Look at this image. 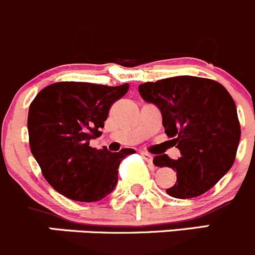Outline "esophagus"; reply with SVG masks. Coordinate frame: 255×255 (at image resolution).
Instances as JSON below:
<instances>
[{
  "label": "esophagus",
  "mask_w": 255,
  "mask_h": 255,
  "mask_svg": "<svg viewBox=\"0 0 255 255\" xmlns=\"http://www.w3.org/2000/svg\"><path fill=\"white\" fill-rule=\"evenodd\" d=\"M141 156H142L143 160L147 161V162H151V161H152V155L148 152H146V151H142V152H141Z\"/></svg>",
  "instance_id": "34e87169"
}]
</instances>
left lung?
<instances>
[{"mask_svg": "<svg viewBox=\"0 0 255 255\" xmlns=\"http://www.w3.org/2000/svg\"><path fill=\"white\" fill-rule=\"evenodd\" d=\"M138 93L157 105L170 146L180 150L172 160L158 155L153 163L171 167L177 181L167 195L188 200L213 187L233 166L241 138L237 107L228 90L207 78H167L138 85Z\"/></svg>", "mask_w": 255, "mask_h": 255, "instance_id": "1", "label": "left lung"}]
</instances>
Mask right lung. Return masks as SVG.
Instances as JSON below:
<instances>
[{"mask_svg": "<svg viewBox=\"0 0 255 255\" xmlns=\"http://www.w3.org/2000/svg\"><path fill=\"white\" fill-rule=\"evenodd\" d=\"M128 90L83 82H59L37 94L29 105L31 152L43 177L57 192L73 201L97 202L118 183L120 162L132 148L110 152L89 146L102 135L109 110Z\"/></svg>", "mask_w": 255, "mask_h": 255, "instance_id": "1", "label": "right lung"}]
</instances>
